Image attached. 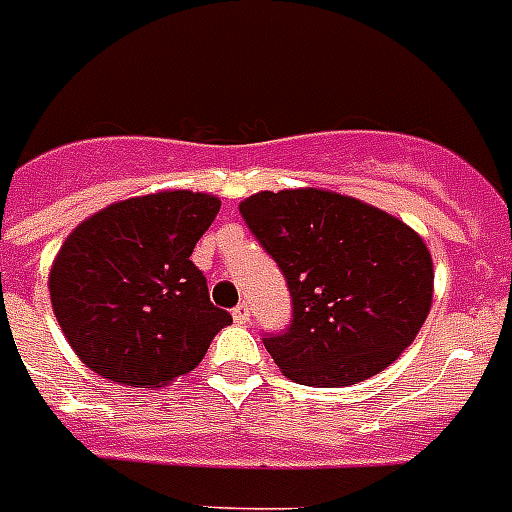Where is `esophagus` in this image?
<instances>
[{
	"label": "esophagus",
	"instance_id": "obj_1",
	"mask_svg": "<svg viewBox=\"0 0 512 512\" xmlns=\"http://www.w3.org/2000/svg\"><path fill=\"white\" fill-rule=\"evenodd\" d=\"M249 319H252V311H249L247 303H239L233 308V321L236 324H249Z\"/></svg>",
	"mask_w": 512,
	"mask_h": 512
}]
</instances>
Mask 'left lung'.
<instances>
[{
  "mask_svg": "<svg viewBox=\"0 0 512 512\" xmlns=\"http://www.w3.org/2000/svg\"><path fill=\"white\" fill-rule=\"evenodd\" d=\"M239 212L292 295L287 332L263 337L284 377L345 388L412 345L433 303V257L404 220L324 188L260 191Z\"/></svg>",
  "mask_w": 512,
  "mask_h": 512,
  "instance_id": "obj_1",
  "label": "left lung"
}]
</instances>
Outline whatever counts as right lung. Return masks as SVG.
<instances>
[{"instance_id":"add662e5","label":"right lung","mask_w":512,"mask_h":512,"mask_svg":"<svg viewBox=\"0 0 512 512\" xmlns=\"http://www.w3.org/2000/svg\"><path fill=\"white\" fill-rule=\"evenodd\" d=\"M217 212L212 193L159 191L108 204L68 233L47 289L82 364L132 388H162L199 366L233 321L191 263Z\"/></svg>"}]
</instances>
